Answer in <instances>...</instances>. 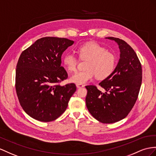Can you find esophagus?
I'll use <instances>...</instances> for the list:
<instances>
[{
    "mask_svg": "<svg viewBox=\"0 0 156 156\" xmlns=\"http://www.w3.org/2000/svg\"><path fill=\"white\" fill-rule=\"evenodd\" d=\"M76 87H77V88H82V87H84V86L82 85V84H76Z\"/></svg>",
    "mask_w": 156,
    "mask_h": 156,
    "instance_id": "esophagus-1",
    "label": "esophagus"
}]
</instances>
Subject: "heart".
Returning a JSON list of instances; mask_svg holds the SVG:
<instances>
[{
	"mask_svg": "<svg viewBox=\"0 0 156 156\" xmlns=\"http://www.w3.org/2000/svg\"><path fill=\"white\" fill-rule=\"evenodd\" d=\"M79 57L87 60L86 63V70L79 71L70 77V82L76 84H83L91 80L95 76L103 80L109 77L113 73L116 66V57L106 49L95 42H90L78 48ZM62 62L66 69L73 72L76 70L78 59L73 53L69 52L63 57Z\"/></svg>",
	"mask_w": 156,
	"mask_h": 156,
	"instance_id": "heart-1",
	"label": "heart"
}]
</instances>
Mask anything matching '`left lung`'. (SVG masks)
I'll return each instance as SVG.
<instances>
[{
    "mask_svg": "<svg viewBox=\"0 0 156 156\" xmlns=\"http://www.w3.org/2000/svg\"><path fill=\"white\" fill-rule=\"evenodd\" d=\"M117 43L120 58L113 73L99 85L86 86V107L89 112L102 123H114L125 119L134 105L142 84L140 62L129 44L119 38L105 37Z\"/></svg>",
    "mask_w": 156,
    "mask_h": 156,
    "instance_id": "left-lung-1",
    "label": "left lung"
}]
</instances>
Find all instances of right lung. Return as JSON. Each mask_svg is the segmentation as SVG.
<instances>
[{
  "mask_svg": "<svg viewBox=\"0 0 156 156\" xmlns=\"http://www.w3.org/2000/svg\"><path fill=\"white\" fill-rule=\"evenodd\" d=\"M74 41L45 37L37 39L20 56L16 70V90L25 112L41 122L55 121L65 112L74 83L61 86L68 78L61 57Z\"/></svg>",
  "mask_w": 156,
  "mask_h": 156,
  "instance_id": "add662e5",
  "label": "right lung"
}]
</instances>
